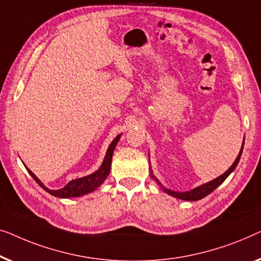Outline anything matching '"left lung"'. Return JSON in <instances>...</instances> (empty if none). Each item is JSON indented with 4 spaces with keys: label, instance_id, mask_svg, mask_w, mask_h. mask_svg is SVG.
I'll use <instances>...</instances> for the list:
<instances>
[{
    "label": "left lung",
    "instance_id": "1",
    "mask_svg": "<svg viewBox=\"0 0 261 261\" xmlns=\"http://www.w3.org/2000/svg\"><path fill=\"white\" fill-rule=\"evenodd\" d=\"M244 144H245V139H244V142H242V145H241L239 155H238L236 161H234V163L232 164V166H230V168L228 169V170H227L226 172H223L222 175H220L219 177H216V178L213 179V181L204 183V185L200 186V187H196V188L189 190V192H183V193L182 192H174V190L164 188V187L160 183L159 179H157L155 176H153L152 170H151V177L153 179H156V182L161 186V188L163 189V192H166L167 194H169V195L176 197V199L185 200V201H197V200H201V199H203V197H205L207 195H209V194H211L212 192H214V190L218 188V187L221 185V183L225 181V179L228 177V176L234 171V169L237 168L238 163H239V161H240V157H241V153H242V149H244Z\"/></svg>",
    "mask_w": 261,
    "mask_h": 261
}]
</instances>
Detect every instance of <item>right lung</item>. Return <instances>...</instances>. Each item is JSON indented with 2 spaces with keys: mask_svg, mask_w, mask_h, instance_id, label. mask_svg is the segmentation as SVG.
<instances>
[{
  "mask_svg": "<svg viewBox=\"0 0 261 261\" xmlns=\"http://www.w3.org/2000/svg\"><path fill=\"white\" fill-rule=\"evenodd\" d=\"M120 136L122 135L117 136V137L112 141L111 144H110L108 151H106L105 159H104V161H102L100 168H99L97 171H94L93 174H91V175L85 176V177L72 179V181H69L67 185H66L64 188H61V189H58V190L48 189L41 181H40L38 177H36L34 174H33L31 170H29L28 168H25V169H27L32 177L35 179L36 183H38V185L41 187L43 190H46L47 193H49L50 195L57 196V197H62V199H66V197L68 199V197H79V196L86 195V194L92 193L93 190L97 189L99 186H101L102 182H104L106 177L109 176L110 168H111V162H112L113 150H115L117 143H118L119 138H120Z\"/></svg>",
  "mask_w": 261,
  "mask_h": 261,
  "instance_id": "obj_1",
  "label": "right lung"
}]
</instances>
